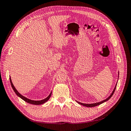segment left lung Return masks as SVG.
Listing matches in <instances>:
<instances>
[{
	"label": "left lung",
	"mask_w": 131,
	"mask_h": 131,
	"mask_svg": "<svg viewBox=\"0 0 131 131\" xmlns=\"http://www.w3.org/2000/svg\"><path fill=\"white\" fill-rule=\"evenodd\" d=\"M118 75H119V73H118ZM117 84V82L116 84V85H115V88H114V90H113V92L112 93V94H110V96L109 97L107 98L106 99V100H104V101H101V102H98V103H92V104H84V103H80V102H78V101H77V102L79 104H81V105H84V106H87V107H94V106H96L100 105V104H102L103 103H104V102H106V101H108V100H109V99L112 97V96H113L114 93V92H115V91Z\"/></svg>",
	"instance_id": "left-lung-1"
}]
</instances>
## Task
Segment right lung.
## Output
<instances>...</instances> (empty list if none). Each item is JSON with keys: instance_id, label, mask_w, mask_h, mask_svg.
I'll use <instances>...</instances> for the list:
<instances>
[{"instance_id": "right-lung-1", "label": "right lung", "mask_w": 131, "mask_h": 131, "mask_svg": "<svg viewBox=\"0 0 131 131\" xmlns=\"http://www.w3.org/2000/svg\"><path fill=\"white\" fill-rule=\"evenodd\" d=\"M10 83H11V86L12 88H13L14 92H15V93L17 94V96H18L19 97H20L21 99H22V100L23 101H25V102L28 103H30V104H34V105H40V104H42L43 103H45V102H46L47 101H48L51 96V94H52V92H51L50 93V94H49V96L47 97V98H45L44 100H41V101H33V100H29V99L27 98L24 96H23L22 95H21L20 93H19L18 91H17V90L15 89V88L14 87L13 82H12L11 81V78L10 77Z\"/></svg>"}]
</instances>
